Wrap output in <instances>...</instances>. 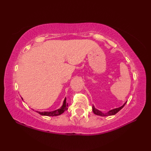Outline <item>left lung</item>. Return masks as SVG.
<instances>
[{"label": "left lung", "mask_w": 151, "mask_h": 151, "mask_svg": "<svg viewBox=\"0 0 151 151\" xmlns=\"http://www.w3.org/2000/svg\"><path fill=\"white\" fill-rule=\"evenodd\" d=\"M125 103L123 105L121 106V107H119V108H116V109H112L111 111H108L107 112H103L101 111H99V110L96 109L95 107H94L93 105V111L94 112V114H96V115H99V116H111V115H114V114H116L117 112H118L119 111H121V110L123 108L124 106L125 105Z\"/></svg>", "instance_id": "obj_1"}]
</instances>
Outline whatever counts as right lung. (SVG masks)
<instances>
[{
  "instance_id": "obj_1",
  "label": "right lung",
  "mask_w": 151,
  "mask_h": 151,
  "mask_svg": "<svg viewBox=\"0 0 151 151\" xmlns=\"http://www.w3.org/2000/svg\"><path fill=\"white\" fill-rule=\"evenodd\" d=\"M67 106H68V103H66V98L63 101V105L61 106L60 109L57 110H55V111H45V112H40L36 111V112H38V113L41 114L42 116H58L60 115V114H63L64 112H65L66 110H67Z\"/></svg>"
}]
</instances>
